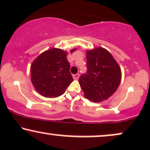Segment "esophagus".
I'll return each instance as SVG.
<instances>
[{
  "instance_id": "34e87169",
  "label": "esophagus",
  "mask_w": 150,
  "mask_h": 150,
  "mask_svg": "<svg viewBox=\"0 0 150 150\" xmlns=\"http://www.w3.org/2000/svg\"><path fill=\"white\" fill-rule=\"evenodd\" d=\"M79 76H80V75H79L78 73L76 74V75H72V77H73V78L75 79V80H77V79H78Z\"/></svg>"
}]
</instances>
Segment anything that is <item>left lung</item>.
Segmentation results:
<instances>
[{"mask_svg": "<svg viewBox=\"0 0 150 150\" xmlns=\"http://www.w3.org/2000/svg\"><path fill=\"white\" fill-rule=\"evenodd\" d=\"M86 52L88 71L80 76L79 83L85 98L100 103L117 90L122 79L121 69L112 54L103 47Z\"/></svg>", "mask_w": 150, "mask_h": 150, "instance_id": "8db88e82", "label": "left lung"}]
</instances>
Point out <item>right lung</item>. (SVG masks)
<instances>
[{
	"label": "right lung",
	"instance_id": "add662e5",
	"mask_svg": "<svg viewBox=\"0 0 150 150\" xmlns=\"http://www.w3.org/2000/svg\"><path fill=\"white\" fill-rule=\"evenodd\" d=\"M76 50L72 49L70 53ZM67 55V51L53 47L40 54L31 64V82L42 96L49 98L60 96L73 81Z\"/></svg>",
	"mask_w": 150,
	"mask_h": 150
}]
</instances>
